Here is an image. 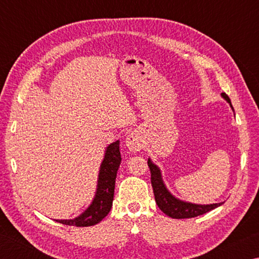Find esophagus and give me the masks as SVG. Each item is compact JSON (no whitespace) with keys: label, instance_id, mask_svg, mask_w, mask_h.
<instances>
[{"label":"esophagus","instance_id":"esophagus-1","mask_svg":"<svg viewBox=\"0 0 259 259\" xmlns=\"http://www.w3.org/2000/svg\"><path fill=\"white\" fill-rule=\"evenodd\" d=\"M125 145L133 152H138L143 148L142 139H140L139 136L135 133H131L130 135H128V137L125 139Z\"/></svg>","mask_w":259,"mask_h":259}]
</instances>
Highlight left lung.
Here are the masks:
<instances>
[{"instance_id": "obj_1", "label": "left lung", "mask_w": 259, "mask_h": 259, "mask_svg": "<svg viewBox=\"0 0 259 259\" xmlns=\"http://www.w3.org/2000/svg\"><path fill=\"white\" fill-rule=\"evenodd\" d=\"M223 97H224L227 102L230 103L231 107L233 108L231 104V99L229 96L223 93ZM148 166H150L151 171V183L153 187V192H154L155 201L157 207L161 209V211H163L166 216L176 218V219H184V218H193L200 214H203L205 212L210 211L214 208L219 207L224 202L221 203H214V204H207V205H201V204H193L188 202H184L172 196L166 190L163 182L161 178V172L157 166L152 163L151 160H148Z\"/></svg>"}]
</instances>
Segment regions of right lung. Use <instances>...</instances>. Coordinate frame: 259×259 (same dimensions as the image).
I'll list each match as a JSON object with an SVG mask.
<instances>
[{
    "label": "right lung",
    "mask_w": 259,
    "mask_h": 259,
    "mask_svg": "<svg viewBox=\"0 0 259 259\" xmlns=\"http://www.w3.org/2000/svg\"><path fill=\"white\" fill-rule=\"evenodd\" d=\"M121 152H120V142L116 140L115 143L111 144L107 147L106 153L102 165H100L99 178H98V188L93 203L88 208L81 216L74 219H66L60 221L56 219V222L60 224L76 227H85L98 224L103 221L111 211L114 188H115L116 174L121 164Z\"/></svg>",
    "instance_id": "obj_1"
}]
</instances>
